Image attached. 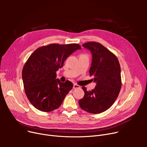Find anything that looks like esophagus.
I'll return each mask as SVG.
<instances>
[{
    "mask_svg": "<svg viewBox=\"0 0 147 147\" xmlns=\"http://www.w3.org/2000/svg\"><path fill=\"white\" fill-rule=\"evenodd\" d=\"M78 88H80V86H79L78 84H73V89H78Z\"/></svg>",
    "mask_w": 147,
    "mask_h": 147,
    "instance_id": "1",
    "label": "esophagus"
}]
</instances>
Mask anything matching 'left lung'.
<instances>
[{
    "label": "left lung",
    "instance_id": "1",
    "mask_svg": "<svg viewBox=\"0 0 147 147\" xmlns=\"http://www.w3.org/2000/svg\"><path fill=\"white\" fill-rule=\"evenodd\" d=\"M92 55L89 74L94 77L95 88L88 91L83 86L84 97L79 101L82 109L92 114L102 113L114 104L121 86V69L114 54L101 44L90 42L82 45Z\"/></svg>",
    "mask_w": 147,
    "mask_h": 147
}]
</instances>
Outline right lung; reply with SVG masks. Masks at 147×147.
<instances>
[{"mask_svg": "<svg viewBox=\"0 0 147 147\" xmlns=\"http://www.w3.org/2000/svg\"><path fill=\"white\" fill-rule=\"evenodd\" d=\"M78 44H51L37 48L30 55L22 71L27 98L36 109L43 112L55 110L71 90L73 83L61 82L56 71L63 67L65 59L76 50Z\"/></svg>", "mask_w": 147, "mask_h": 147, "instance_id": "right-lung-1", "label": "right lung"}]
</instances>
